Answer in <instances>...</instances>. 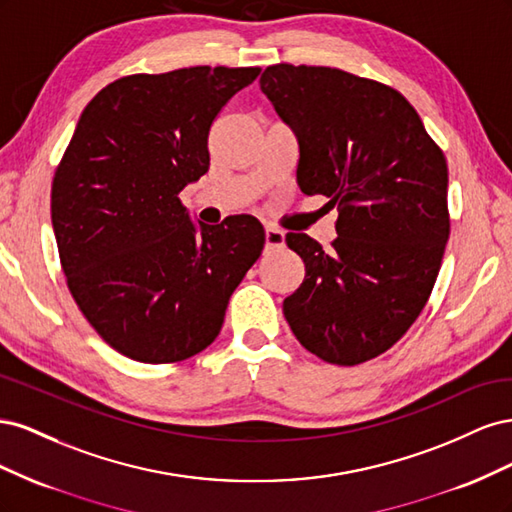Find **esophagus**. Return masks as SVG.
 Here are the masks:
<instances>
[{"instance_id":"obj_1","label":"esophagus","mask_w":512,"mask_h":512,"mask_svg":"<svg viewBox=\"0 0 512 512\" xmlns=\"http://www.w3.org/2000/svg\"><path fill=\"white\" fill-rule=\"evenodd\" d=\"M284 241H286V235H284L280 228H275L271 224L265 226V243H267V247H282Z\"/></svg>"}]
</instances>
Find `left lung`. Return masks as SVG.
Here are the masks:
<instances>
[{"label":"left lung","mask_w":512,"mask_h":512,"mask_svg":"<svg viewBox=\"0 0 512 512\" xmlns=\"http://www.w3.org/2000/svg\"><path fill=\"white\" fill-rule=\"evenodd\" d=\"M260 89L299 138L297 181L337 207L331 250L286 243L305 280L284 299L301 346L359 365L397 344L423 312L451 232L442 149L397 89L327 66L275 64Z\"/></svg>","instance_id":"left-lung-1"}]
</instances>
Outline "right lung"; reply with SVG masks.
<instances>
[{"label": "right lung", "instance_id": "obj_1", "mask_svg": "<svg viewBox=\"0 0 512 512\" xmlns=\"http://www.w3.org/2000/svg\"><path fill=\"white\" fill-rule=\"evenodd\" d=\"M258 74L123 76L76 123L51 188L59 260L87 322L128 359L160 365L205 350L265 247L254 215L196 226L179 200L209 170L211 123Z\"/></svg>", "mask_w": 512, "mask_h": 512}]
</instances>
